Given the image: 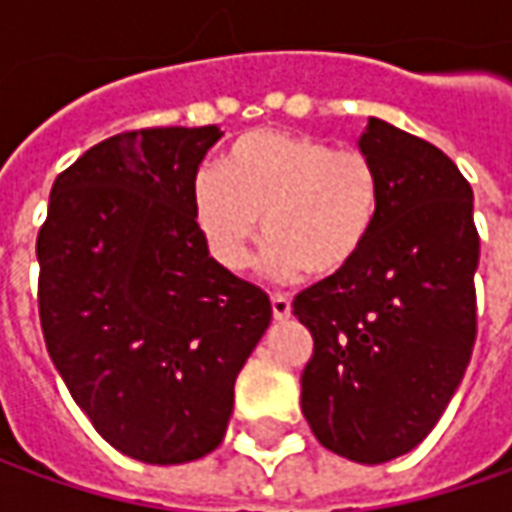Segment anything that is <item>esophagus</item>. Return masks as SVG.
Wrapping results in <instances>:
<instances>
[{"instance_id":"1","label":"esophagus","mask_w":512,"mask_h":512,"mask_svg":"<svg viewBox=\"0 0 512 512\" xmlns=\"http://www.w3.org/2000/svg\"><path fill=\"white\" fill-rule=\"evenodd\" d=\"M271 312H274V321H288L293 304L288 296H271Z\"/></svg>"}]
</instances>
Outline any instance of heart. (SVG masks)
Segmentation results:
<instances>
[{"label":"heart","instance_id":"obj_1","mask_svg":"<svg viewBox=\"0 0 512 512\" xmlns=\"http://www.w3.org/2000/svg\"><path fill=\"white\" fill-rule=\"evenodd\" d=\"M191 208L213 260L241 271L260 233L271 282L337 277L376 233L381 180L362 150H334L318 136L257 128L227 147L219 169H200Z\"/></svg>","mask_w":512,"mask_h":512}]
</instances>
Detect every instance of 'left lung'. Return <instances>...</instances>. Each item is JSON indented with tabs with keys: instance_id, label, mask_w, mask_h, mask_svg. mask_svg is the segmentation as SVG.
I'll return each mask as SVG.
<instances>
[{
	"instance_id": "left-lung-1",
	"label": "left lung",
	"mask_w": 512,
	"mask_h": 512,
	"mask_svg": "<svg viewBox=\"0 0 512 512\" xmlns=\"http://www.w3.org/2000/svg\"><path fill=\"white\" fill-rule=\"evenodd\" d=\"M356 145L381 211L354 266L293 301L315 340L301 411L326 450L386 463L428 436L466 373L480 238L472 186L439 147L378 117Z\"/></svg>"
}]
</instances>
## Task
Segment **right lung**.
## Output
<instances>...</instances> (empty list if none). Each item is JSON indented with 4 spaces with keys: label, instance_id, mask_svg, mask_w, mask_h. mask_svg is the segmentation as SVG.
<instances>
[{
    "label": "right lung",
    "instance_id": "1",
    "mask_svg": "<svg viewBox=\"0 0 512 512\" xmlns=\"http://www.w3.org/2000/svg\"><path fill=\"white\" fill-rule=\"evenodd\" d=\"M224 131L145 128L54 180L38 235L40 326L73 400L115 450L197 461L222 444L271 301L208 252L191 186Z\"/></svg>",
    "mask_w": 512,
    "mask_h": 512
}]
</instances>
